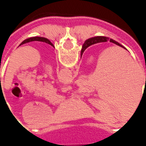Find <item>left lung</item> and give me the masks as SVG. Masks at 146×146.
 <instances>
[{
    "instance_id": "left-lung-1",
    "label": "left lung",
    "mask_w": 146,
    "mask_h": 146,
    "mask_svg": "<svg viewBox=\"0 0 146 146\" xmlns=\"http://www.w3.org/2000/svg\"><path fill=\"white\" fill-rule=\"evenodd\" d=\"M30 41H41V42H45L47 43L48 44L51 45L52 47H54V45L51 44V42L48 40L47 38H44V37H39V36H35V37H30V38H28L27 40H25L23 41L20 44V45L23 44H26V43H28V42Z\"/></svg>"
}]
</instances>
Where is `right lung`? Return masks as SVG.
Wrapping results in <instances>:
<instances>
[{
	"instance_id": "add662e5",
	"label": "right lung",
	"mask_w": 146,
	"mask_h": 146,
	"mask_svg": "<svg viewBox=\"0 0 146 146\" xmlns=\"http://www.w3.org/2000/svg\"><path fill=\"white\" fill-rule=\"evenodd\" d=\"M108 40H110V42H112L113 44H115L118 45V46H120V47H122L123 48L122 45L119 44L118 42L115 41V40H113L112 39H110L109 40L108 37L106 36H95V37H92V38H90L88 40H87L85 42H84V44H83L82 46V49H81V52H80V55H82V54L84 53V51H85V49L87 48H88L89 46H91L92 44H97V43H100V42H106Z\"/></svg>"
}]
</instances>
